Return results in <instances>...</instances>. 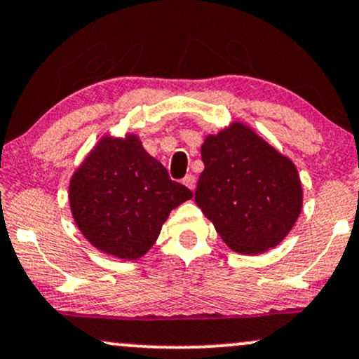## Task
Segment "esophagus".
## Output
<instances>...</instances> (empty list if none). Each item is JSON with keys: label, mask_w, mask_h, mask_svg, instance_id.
<instances>
[{"label": "esophagus", "mask_w": 359, "mask_h": 359, "mask_svg": "<svg viewBox=\"0 0 359 359\" xmlns=\"http://www.w3.org/2000/svg\"><path fill=\"white\" fill-rule=\"evenodd\" d=\"M182 182H184V185H187L190 190H195V184H197V180H195V175L187 174V175L184 177Z\"/></svg>", "instance_id": "1"}]
</instances>
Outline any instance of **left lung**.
Listing matches in <instances>:
<instances>
[{
	"label": "left lung",
	"instance_id": "8db88e82",
	"mask_svg": "<svg viewBox=\"0 0 359 359\" xmlns=\"http://www.w3.org/2000/svg\"><path fill=\"white\" fill-rule=\"evenodd\" d=\"M202 162L195 202L232 250L257 255L287 237L303 198L290 158L233 122L205 139Z\"/></svg>",
	"mask_w": 359,
	"mask_h": 359
}]
</instances>
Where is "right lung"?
<instances>
[{"label":"right lung","instance_id":"add662e5","mask_svg":"<svg viewBox=\"0 0 359 359\" xmlns=\"http://www.w3.org/2000/svg\"><path fill=\"white\" fill-rule=\"evenodd\" d=\"M192 195L135 135L104 137L69 184L76 225L94 247L122 260L147 253L172 208Z\"/></svg>","mask_w":359,"mask_h":359}]
</instances>
